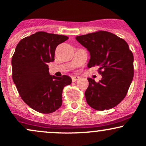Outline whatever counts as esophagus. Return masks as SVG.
<instances>
[{
    "instance_id": "esophagus-1",
    "label": "esophagus",
    "mask_w": 146,
    "mask_h": 146,
    "mask_svg": "<svg viewBox=\"0 0 146 146\" xmlns=\"http://www.w3.org/2000/svg\"><path fill=\"white\" fill-rule=\"evenodd\" d=\"M71 79H72V81L75 82V81H77V80H78L79 79H80V77H79V76H73L71 78Z\"/></svg>"
}]
</instances>
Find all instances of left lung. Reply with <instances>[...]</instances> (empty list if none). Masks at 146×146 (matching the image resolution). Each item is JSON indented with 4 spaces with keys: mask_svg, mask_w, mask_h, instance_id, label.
I'll list each match as a JSON object with an SVG mask.
<instances>
[{
    "mask_svg": "<svg viewBox=\"0 0 146 146\" xmlns=\"http://www.w3.org/2000/svg\"><path fill=\"white\" fill-rule=\"evenodd\" d=\"M90 52L88 67L99 66L102 78L96 82L88 78L85 91L87 104L98 110L113 108L127 95L134 76V57L124 40L106 31L75 38Z\"/></svg>",
    "mask_w": 146,
    "mask_h": 146,
    "instance_id": "obj_1",
    "label": "left lung"
}]
</instances>
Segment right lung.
Wrapping results in <instances>:
<instances>
[{
  "instance_id": "1",
  "label": "right lung",
  "mask_w": 146,
  "mask_h": 146,
  "mask_svg": "<svg viewBox=\"0 0 146 146\" xmlns=\"http://www.w3.org/2000/svg\"><path fill=\"white\" fill-rule=\"evenodd\" d=\"M68 38L38 31L18 42L11 59L12 79L20 96L29 107L48 114L62 104V90L71 84L68 75L56 77L48 73V63L54 61L56 48Z\"/></svg>"
}]
</instances>
